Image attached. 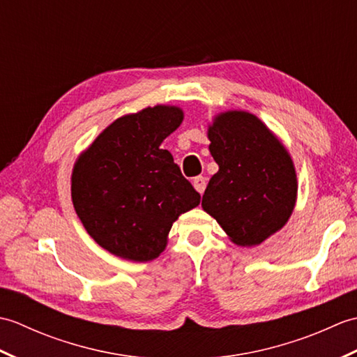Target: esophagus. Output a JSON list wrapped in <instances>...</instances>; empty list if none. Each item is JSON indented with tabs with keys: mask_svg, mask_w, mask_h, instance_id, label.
<instances>
[{
	"mask_svg": "<svg viewBox=\"0 0 357 357\" xmlns=\"http://www.w3.org/2000/svg\"><path fill=\"white\" fill-rule=\"evenodd\" d=\"M193 187L202 195L204 190H206V187H207V179L204 178V176H196V178H193Z\"/></svg>",
	"mask_w": 357,
	"mask_h": 357,
	"instance_id": "esophagus-1",
	"label": "esophagus"
}]
</instances>
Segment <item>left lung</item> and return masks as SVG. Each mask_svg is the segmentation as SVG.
I'll use <instances>...</instances> for the list:
<instances>
[{
	"mask_svg": "<svg viewBox=\"0 0 357 357\" xmlns=\"http://www.w3.org/2000/svg\"><path fill=\"white\" fill-rule=\"evenodd\" d=\"M208 139L219 170L208 181L202 208L236 245H259L282 229L296 206L291 156L259 118L242 110L219 113Z\"/></svg>",
	"mask_w": 357,
	"mask_h": 357,
	"instance_id": "1",
	"label": "left lung"
}]
</instances>
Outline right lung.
<instances>
[{
  "label": "right lung",
  "instance_id": "right-lung-1",
  "mask_svg": "<svg viewBox=\"0 0 357 357\" xmlns=\"http://www.w3.org/2000/svg\"><path fill=\"white\" fill-rule=\"evenodd\" d=\"M183 119L174 105L121 116L75 162L73 207L90 236L112 255L155 259L179 215L199 206L201 195L161 149Z\"/></svg>",
  "mask_w": 357,
  "mask_h": 357
}]
</instances>
